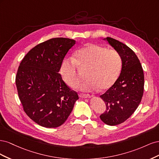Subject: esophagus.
<instances>
[{
  "label": "esophagus",
  "mask_w": 159,
  "mask_h": 159,
  "mask_svg": "<svg viewBox=\"0 0 159 159\" xmlns=\"http://www.w3.org/2000/svg\"><path fill=\"white\" fill-rule=\"evenodd\" d=\"M79 96H80V98H84V99H85V98H91V96H90L89 95L82 94V93H80V94L79 95Z\"/></svg>",
  "instance_id": "esophagus-1"
}]
</instances>
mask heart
<instances>
[{"mask_svg":"<svg viewBox=\"0 0 159 159\" xmlns=\"http://www.w3.org/2000/svg\"><path fill=\"white\" fill-rule=\"evenodd\" d=\"M76 65L88 68L85 78L79 85L82 91H92L99 88L105 90L113 85L117 79L121 67L119 53L97 44H88L76 51L73 59L63 60L60 72L67 85L74 88L78 83Z\"/></svg>","mask_w":159,"mask_h":159,"instance_id":"heart-1","label":"heart"}]
</instances>
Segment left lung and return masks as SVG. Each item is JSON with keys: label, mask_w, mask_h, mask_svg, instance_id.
I'll use <instances>...</instances> for the list:
<instances>
[{"label": "left lung", "mask_w": 159, "mask_h": 159, "mask_svg": "<svg viewBox=\"0 0 159 159\" xmlns=\"http://www.w3.org/2000/svg\"><path fill=\"white\" fill-rule=\"evenodd\" d=\"M103 40L119 53L122 61L118 79L100 96L106 105V111L100 115V119L104 123L113 126L126 121L140 104L144 90V74L140 61L130 48L112 38Z\"/></svg>", "instance_id": "obj_1"}]
</instances>
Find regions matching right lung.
<instances>
[{
    "mask_svg": "<svg viewBox=\"0 0 159 159\" xmlns=\"http://www.w3.org/2000/svg\"><path fill=\"white\" fill-rule=\"evenodd\" d=\"M75 44L69 38H52L33 48L18 67L19 99L28 116L40 126H61L79 99L59 74L64 57Z\"/></svg>",
    "mask_w": 159,
    "mask_h": 159,
    "instance_id": "add662e5",
    "label": "right lung"
}]
</instances>
